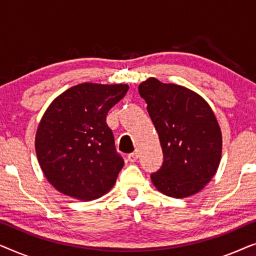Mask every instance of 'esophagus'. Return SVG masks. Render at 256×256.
I'll return each mask as SVG.
<instances>
[{"label":"esophagus","mask_w":256,"mask_h":256,"mask_svg":"<svg viewBox=\"0 0 256 256\" xmlns=\"http://www.w3.org/2000/svg\"><path fill=\"white\" fill-rule=\"evenodd\" d=\"M138 152H134L129 154V155H128V160H129V162H130V163L136 162V160H138Z\"/></svg>","instance_id":"1"}]
</instances>
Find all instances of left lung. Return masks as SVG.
Returning a JSON list of instances; mask_svg holds the SVG:
<instances>
[{
    "instance_id": "obj_1",
    "label": "left lung",
    "mask_w": 256,
    "mask_h": 256,
    "mask_svg": "<svg viewBox=\"0 0 256 256\" xmlns=\"http://www.w3.org/2000/svg\"><path fill=\"white\" fill-rule=\"evenodd\" d=\"M138 92L158 134L163 164L152 174L162 194L186 198L204 188L218 170L222 138L210 104L186 87L149 78Z\"/></svg>"
}]
</instances>
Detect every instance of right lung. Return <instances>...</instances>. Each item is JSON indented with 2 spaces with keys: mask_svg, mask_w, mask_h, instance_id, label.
I'll return each instance as SVG.
<instances>
[{
  "mask_svg": "<svg viewBox=\"0 0 256 256\" xmlns=\"http://www.w3.org/2000/svg\"><path fill=\"white\" fill-rule=\"evenodd\" d=\"M124 84L84 82L52 101L38 124L34 148L52 186L80 200L107 194L124 158L106 124L108 110L128 92Z\"/></svg>",
  "mask_w": 256,
  "mask_h": 256,
  "instance_id": "add662e5",
  "label": "right lung"
}]
</instances>
